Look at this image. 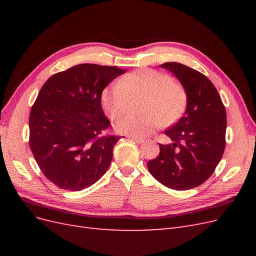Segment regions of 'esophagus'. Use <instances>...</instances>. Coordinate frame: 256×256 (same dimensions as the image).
Wrapping results in <instances>:
<instances>
[{
  "label": "esophagus",
  "instance_id": "1",
  "mask_svg": "<svg viewBox=\"0 0 256 256\" xmlns=\"http://www.w3.org/2000/svg\"><path fill=\"white\" fill-rule=\"evenodd\" d=\"M131 140L134 141V142H136V143H138V144H142V143L144 142L143 138H136V136H132V138H131Z\"/></svg>",
  "mask_w": 256,
  "mask_h": 256
}]
</instances>
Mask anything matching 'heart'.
I'll use <instances>...</instances> for the list:
<instances>
[{"label":"heart","mask_w":256,"mask_h":256,"mask_svg":"<svg viewBox=\"0 0 256 256\" xmlns=\"http://www.w3.org/2000/svg\"><path fill=\"white\" fill-rule=\"evenodd\" d=\"M145 95L142 115H127L115 122L120 134L145 138L164 124H171L180 118L187 94L180 83L173 82L166 74L143 68L130 72L102 95L104 111L112 118H118L129 109L131 97Z\"/></svg>","instance_id":"1"}]
</instances>
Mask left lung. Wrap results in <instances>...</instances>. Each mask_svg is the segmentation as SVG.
Instances as JSON below:
<instances>
[{
    "label": "left lung",
    "mask_w": 256,
    "mask_h": 256,
    "mask_svg": "<svg viewBox=\"0 0 256 256\" xmlns=\"http://www.w3.org/2000/svg\"><path fill=\"white\" fill-rule=\"evenodd\" d=\"M187 94L182 118L164 131L172 144H159L156 159L148 161L150 174L168 188L189 190L214 172L226 148V112L218 90L203 74L176 62L164 63Z\"/></svg>",
    "instance_id": "1"
}]
</instances>
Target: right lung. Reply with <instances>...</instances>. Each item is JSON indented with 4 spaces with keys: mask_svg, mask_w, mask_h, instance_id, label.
Returning <instances> with one entry per match:
<instances>
[{
    "mask_svg": "<svg viewBox=\"0 0 256 256\" xmlns=\"http://www.w3.org/2000/svg\"><path fill=\"white\" fill-rule=\"evenodd\" d=\"M125 69L76 65L46 81L30 113V147L42 174L58 188L80 191L106 172L120 136L104 134L110 122L102 94Z\"/></svg>",
    "mask_w": 256,
    "mask_h": 256,
    "instance_id": "add662e5",
    "label": "right lung"
}]
</instances>
